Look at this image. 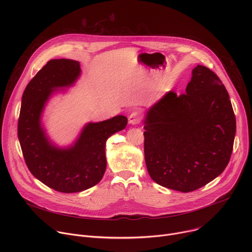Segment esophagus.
Listing matches in <instances>:
<instances>
[{
	"mask_svg": "<svg viewBox=\"0 0 252 252\" xmlns=\"http://www.w3.org/2000/svg\"><path fill=\"white\" fill-rule=\"evenodd\" d=\"M140 122V113L138 111H133L128 117V123L130 125H137Z\"/></svg>",
	"mask_w": 252,
	"mask_h": 252,
	"instance_id": "obj_1",
	"label": "esophagus"
}]
</instances>
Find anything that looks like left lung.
<instances>
[{
	"mask_svg": "<svg viewBox=\"0 0 252 252\" xmlns=\"http://www.w3.org/2000/svg\"><path fill=\"white\" fill-rule=\"evenodd\" d=\"M145 158L158 185L198 189L227 166L236 131L229 94L212 70L197 64L186 94L170 91L148 111Z\"/></svg>",
	"mask_w": 252,
	"mask_h": 252,
	"instance_id": "1",
	"label": "left lung"
}]
</instances>
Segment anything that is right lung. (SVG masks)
Listing matches in <instances>:
<instances>
[{
	"instance_id": "add662e5",
	"label": "right lung",
	"mask_w": 252,
	"mask_h": 252,
	"mask_svg": "<svg viewBox=\"0 0 252 252\" xmlns=\"http://www.w3.org/2000/svg\"><path fill=\"white\" fill-rule=\"evenodd\" d=\"M80 75L77 61H49L24 92L18 123V137L29 170L47 187L63 193L80 192L100 182L106 167L105 141L127 124L125 116L89 123L71 147L53 145L41 124L45 104L54 90L71 86Z\"/></svg>"
}]
</instances>
